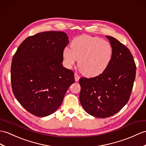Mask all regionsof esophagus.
Wrapping results in <instances>:
<instances>
[{"mask_svg": "<svg viewBox=\"0 0 146 146\" xmlns=\"http://www.w3.org/2000/svg\"><path fill=\"white\" fill-rule=\"evenodd\" d=\"M80 76L78 75V74H77L76 73L74 74V79H75V81L76 82H77V81H79V79H80Z\"/></svg>", "mask_w": 146, "mask_h": 146, "instance_id": "1", "label": "esophagus"}]
</instances>
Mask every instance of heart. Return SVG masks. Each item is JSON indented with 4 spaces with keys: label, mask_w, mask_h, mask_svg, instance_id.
I'll list each match as a JSON object with an SVG mask.
<instances>
[{
    "label": "heart",
    "mask_w": 146,
    "mask_h": 146,
    "mask_svg": "<svg viewBox=\"0 0 146 146\" xmlns=\"http://www.w3.org/2000/svg\"><path fill=\"white\" fill-rule=\"evenodd\" d=\"M113 55V47L109 42L90 35L76 37L71 43L70 49L66 47L63 52L66 66L72 68L78 59L80 71L88 77L103 73L110 65Z\"/></svg>",
    "instance_id": "obj_1"
}]
</instances>
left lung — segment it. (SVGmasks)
<instances>
[{
  "instance_id": "8db88e82",
  "label": "left lung",
  "mask_w": 146,
  "mask_h": 146,
  "mask_svg": "<svg viewBox=\"0 0 146 146\" xmlns=\"http://www.w3.org/2000/svg\"><path fill=\"white\" fill-rule=\"evenodd\" d=\"M106 37L113 50L110 65L100 75L79 80L81 106L89 114L100 118L113 116L128 102L136 70L127 47L114 37Z\"/></svg>"
}]
</instances>
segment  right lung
Here are the masks:
<instances>
[{"mask_svg":"<svg viewBox=\"0 0 146 146\" xmlns=\"http://www.w3.org/2000/svg\"><path fill=\"white\" fill-rule=\"evenodd\" d=\"M68 43L65 32L38 33L23 40L12 58L13 94L27 111L36 116L53 113L74 83L73 71L62 65L63 52Z\"/></svg>","mask_w":146,"mask_h":146,"instance_id":"1","label":"right lung"}]
</instances>
